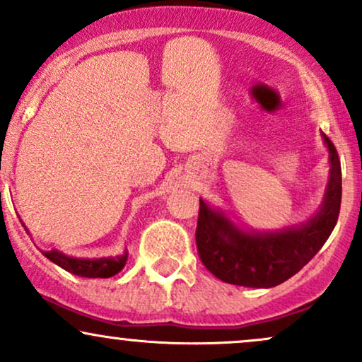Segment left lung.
<instances>
[{"mask_svg":"<svg viewBox=\"0 0 362 362\" xmlns=\"http://www.w3.org/2000/svg\"><path fill=\"white\" fill-rule=\"evenodd\" d=\"M330 151V180L320 213L300 228L279 233L250 235L199 201V259L223 282L245 288H274L300 272L334 231L342 201V170L334 143L322 134Z\"/></svg>","mask_w":362,"mask_h":362,"instance_id":"8db88e82","label":"left lung"}]
</instances>
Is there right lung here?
Wrapping results in <instances>:
<instances>
[{"label": "right lung", "instance_id": "add662e5", "mask_svg": "<svg viewBox=\"0 0 362 362\" xmlns=\"http://www.w3.org/2000/svg\"><path fill=\"white\" fill-rule=\"evenodd\" d=\"M44 255L49 260L54 262L56 265L64 269V271L74 274V276L81 277H112L115 274L122 271L126 265L127 252L117 257H107V259H74V257H68L59 250L44 252Z\"/></svg>", "mask_w": 362, "mask_h": 362}]
</instances>
